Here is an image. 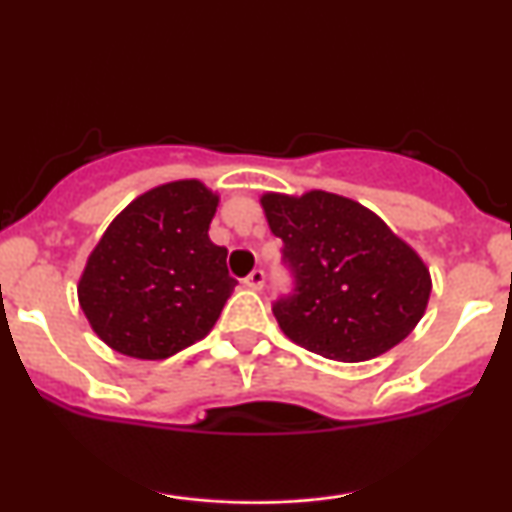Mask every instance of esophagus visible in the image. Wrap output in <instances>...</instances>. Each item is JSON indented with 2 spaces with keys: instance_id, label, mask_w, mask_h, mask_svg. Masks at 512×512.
I'll return each instance as SVG.
<instances>
[{
  "instance_id": "obj_1",
  "label": "esophagus",
  "mask_w": 512,
  "mask_h": 512,
  "mask_svg": "<svg viewBox=\"0 0 512 512\" xmlns=\"http://www.w3.org/2000/svg\"><path fill=\"white\" fill-rule=\"evenodd\" d=\"M243 284L252 291H262V286H264V272H262V269H255V272H250L243 279Z\"/></svg>"
}]
</instances>
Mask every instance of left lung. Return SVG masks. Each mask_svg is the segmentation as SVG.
I'll list each match as a JSON object with an SVG mask.
<instances>
[{"label": "left lung", "instance_id": "obj_1", "mask_svg": "<svg viewBox=\"0 0 512 512\" xmlns=\"http://www.w3.org/2000/svg\"><path fill=\"white\" fill-rule=\"evenodd\" d=\"M260 204L296 276V293L272 308L291 342L330 361L361 363L419 325L431 272L375 211L325 190L264 192Z\"/></svg>", "mask_w": 512, "mask_h": 512}]
</instances>
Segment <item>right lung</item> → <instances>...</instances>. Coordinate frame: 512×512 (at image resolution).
Wrapping results in <instances>:
<instances>
[{"instance_id":"add662e5","label":"right lung","mask_w":512,"mask_h":512,"mask_svg":"<svg viewBox=\"0 0 512 512\" xmlns=\"http://www.w3.org/2000/svg\"><path fill=\"white\" fill-rule=\"evenodd\" d=\"M219 195L173 180L129 202L88 255L79 305L117 354L161 361L211 332L238 281L209 240Z\"/></svg>"}]
</instances>
